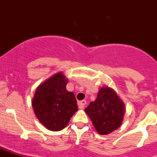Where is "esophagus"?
<instances>
[{"label": "esophagus", "mask_w": 157, "mask_h": 157, "mask_svg": "<svg viewBox=\"0 0 157 157\" xmlns=\"http://www.w3.org/2000/svg\"><path fill=\"white\" fill-rule=\"evenodd\" d=\"M87 104L86 101H85V100H83V101H79L78 102V106H79V109H83L84 108H85V105Z\"/></svg>", "instance_id": "esophagus-1"}]
</instances>
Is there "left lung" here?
I'll list each match as a JSON object with an SVG mask.
<instances>
[{"instance_id":"obj_1","label":"left lung","mask_w":157,"mask_h":157,"mask_svg":"<svg viewBox=\"0 0 157 157\" xmlns=\"http://www.w3.org/2000/svg\"><path fill=\"white\" fill-rule=\"evenodd\" d=\"M99 134L107 135L122 124L124 104L113 89L105 86L98 92L97 99L85 109Z\"/></svg>"}]
</instances>
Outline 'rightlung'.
Wrapping results in <instances>:
<instances>
[{"mask_svg":"<svg viewBox=\"0 0 157 157\" xmlns=\"http://www.w3.org/2000/svg\"><path fill=\"white\" fill-rule=\"evenodd\" d=\"M67 83L62 72H57L37 87L33 98L36 117L51 131L64 128L78 110L74 93L66 89Z\"/></svg>","mask_w":157,"mask_h":157,"instance_id":"right-lung-1","label":"right lung"}]
</instances>
